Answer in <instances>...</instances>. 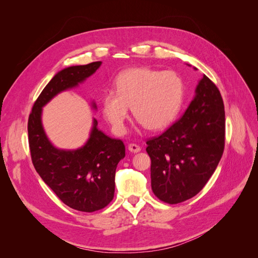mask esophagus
<instances>
[{"label":"esophagus","mask_w":258,"mask_h":258,"mask_svg":"<svg viewBox=\"0 0 258 258\" xmlns=\"http://www.w3.org/2000/svg\"><path fill=\"white\" fill-rule=\"evenodd\" d=\"M128 150H129L131 153H139V152H141V147H140V146L137 145V144L131 143V144L128 145Z\"/></svg>","instance_id":"esophagus-1"}]
</instances>
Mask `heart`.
Returning <instances> with one entry per match:
<instances>
[{
	"label": "heart",
	"mask_w": 258,
	"mask_h": 258,
	"mask_svg": "<svg viewBox=\"0 0 258 258\" xmlns=\"http://www.w3.org/2000/svg\"><path fill=\"white\" fill-rule=\"evenodd\" d=\"M183 97V82L175 72L134 68L117 76L114 91L105 93L101 105L113 131L123 135L130 107L139 124L161 130L175 119Z\"/></svg>",
	"instance_id": "1"
}]
</instances>
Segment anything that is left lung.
<instances>
[{
	"instance_id": "left-lung-1",
	"label": "left lung",
	"mask_w": 258,
	"mask_h": 258,
	"mask_svg": "<svg viewBox=\"0 0 258 258\" xmlns=\"http://www.w3.org/2000/svg\"><path fill=\"white\" fill-rule=\"evenodd\" d=\"M146 144L156 197L175 205L204 188L222 158L225 145L223 99L209 77L202 75L181 118Z\"/></svg>"
}]
</instances>
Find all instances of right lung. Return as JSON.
Listing matches in <instances>:
<instances>
[{"mask_svg":"<svg viewBox=\"0 0 258 258\" xmlns=\"http://www.w3.org/2000/svg\"><path fill=\"white\" fill-rule=\"evenodd\" d=\"M102 64L92 62L61 70L38 96L29 116L28 135L31 157L36 172L68 207L82 212H95L112 201L115 171L124 157L121 140L112 139L92 119L89 138L74 150L54 146L44 130L43 107L59 93L79 87ZM92 110L97 111L95 101Z\"/></svg>","mask_w":258,"mask_h":258,"instance_id":"1","label":"right lung"}]
</instances>
